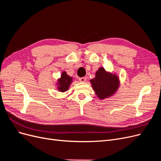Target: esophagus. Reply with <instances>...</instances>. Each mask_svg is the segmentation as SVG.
I'll use <instances>...</instances> for the list:
<instances>
[{
  "label": "esophagus",
  "instance_id": "obj_1",
  "mask_svg": "<svg viewBox=\"0 0 161 161\" xmlns=\"http://www.w3.org/2000/svg\"><path fill=\"white\" fill-rule=\"evenodd\" d=\"M79 80L81 82H85L86 80V77H81L79 79Z\"/></svg>",
  "mask_w": 161,
  "mask_h": 161
}]
</instances>
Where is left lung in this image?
<instances>
[{
  "mask_svg": "<svg viewBox=\"0 0 161 161\" xmlns=\"http://www.w3.org/2000/svg\"><path fill=\"white\" fill-rule=\"evenodd\" d=\"M90 82L97 97L101 100L113 96L120 85L118 75L106 71L103 67L95 72V77L90 80Z\"/></svg>",
  "mask_w": 161,
  "mask_h": 161,
  "instance_id": "8db88e82",
  "label": "left lung"
}]
</instances>
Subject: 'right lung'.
Instances as JSON below:
<instances>
[{"label": "right lung", "instance_id": "1", "mask_svg": "<svg viewBox=\"0 0 161 161\" xmlns=\"http://www.w3.org/2000/svg\"><path fill=\"white\" fill-rule=\"evenodd\" d=\"M73 82L72 77L67 75L66 71H63L60 77L56 82V89L61 92H64L69 89V87Z\"/></svg>", "mask_w": 161, "mask_h": 161}]
</instances>
